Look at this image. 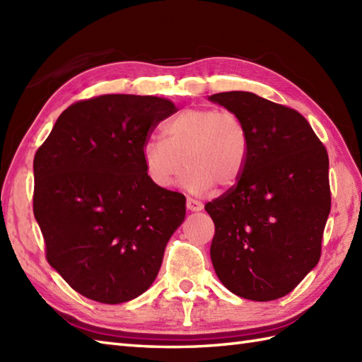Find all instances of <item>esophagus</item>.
Here are the masks:
<instances>
[{"mask_svg": "<svg viewBox=\"0 0 362 362\" xmlns=\"http://www.w3.org/2000/svg\"><path fill=\"white\" fill-rule=\"evenodd\" d=\"M187 209L189 211H201L204 209V204L196 201V199H193V197H188L187 199Z\"/></svg>", "mask_w": 362, "mask_h": 362, "instance_id": "34e87169", "label": "esophagus"}]
</instances>
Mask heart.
Returning <instances> with one entry per match:
<instances>
[{"instance_id":"b5f03b06","label":"heart","mask_w":362,"mask_h":362,"mask_svg":"<svg viewBox=\"0 0 362 362\" xmlns=\"http://www.w3.org/2000/svg\"><path fill=\"white\" fill-rule=\"evenodd\" d=\"M165 135L166 140L149 138L141 148L146 174L157 187H173L185 161L189 168L182 183L191 193L232 188L241 179L249 135L236 112L189 107L166 122Z\"/></svg>"}]
</instances>
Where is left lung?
Instances as JSON below:
<instances>
[{
    "label": "left lung",
    "instance_id": "left-lung-1",
    "mask_svg": "<svg viewBox=\"0 0 362 362\" xmlns=\"http://www.w3.org/2000/svg\"><path fill=\"white\" fill-rule=\"evenodd\" d=\"M209 99L240 115L249 135L241 179L205 205L214 222V272L243 298H280L319 263L332 209L327 149L286 105L249 91Z\"/></svg>",
    "mask_w": 362,
    "mask_h": 362
}]
</instances>
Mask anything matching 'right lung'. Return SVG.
Masks as SVG:
<instances>
[{"label":"right lung","mask_w":362,"mask_h":362,"mask_svg":"<svg viewBox=\"0 0 362 362\" xmlns=\"http://www.w3.org/2000/svg\"><path fill=\"white\" fill-rule=\"evenodd\" d=\"M177 109L157 96L74 103L34 157V216L46 259L83 297L129 302L156 280L185 196L157 187L141 148Z\"/></svg>","instance_id":"obj_1"}]
</instances>
